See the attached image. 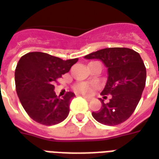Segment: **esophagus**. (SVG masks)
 <instances>
[{
    "label": "esophagus",
    "instance_id": "34e87169",
    "mask_svg": "<svg viewBox=\"0 0 159 159\" xmlns=\"http://www.w3.org/2000/svg\"><path fill=\"white\" fill-rule=\"evenodd\" d=\"M83 98H85L86 99V100H87V101H89V100H90V97H88V96H85V95H83Z\"/></svg>",
    "mask_w": 159,
    "mask_h": 159
}]
</instances>
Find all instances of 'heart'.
<instances>
[{
    "mask_svg": "<svg viewBox=\"0 0 159 159\" xmlns=\"http://www.w3.org/2000/svg\"><path fill=\"white\" fill-rule=\"evenodd\" d=\"M98 84L96 83H77L75 86V90L78 93L83 94V95H91L95 89H96Z\"/></svg>",
    "mask_w": 159,
    "mask_h": 159,
    "instance_id": "1",
    "label": "heart"
}]
</instances>
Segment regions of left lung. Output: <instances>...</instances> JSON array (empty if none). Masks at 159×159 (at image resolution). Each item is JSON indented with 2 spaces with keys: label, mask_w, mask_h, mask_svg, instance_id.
<instances>
[{
  "label": "left lung",
  "mask_w": 159,
  "mask_h": 159,
  "mask_svg": "<svg viewBox=\"0 0 159 159\" xmlns=\"http://www.w3.org/2000/svg\"><path fill=\"white\" fill-rule=\"evenodd\" d=\"M84 57L100 59L108 74L101 95H110L111 98L107 103L100 99L102 106L99 111L93 112L92 116L107 126L126 121L135 110L145 86L146 69L140 55L132 49L113 47L99 50Z\"/></svg>",
  "instance_id": "1"
}]
</instances>
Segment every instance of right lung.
I'll use <instances>...</instances> for the list:
<instances>
[{
  "label": "right lung",
  "mask_w": 159,
  "mask_h": 159,
  "mask_svg": "<svg viewBox=\"0 0 159 159\" xmlns=\"http://www.w3.org/2000/svg\"><path fill=\"white\" fill-rule=\"evenodd\" d=\"M78 58L63 60L45 52H28L20 57L15 69L16 92L25 112L33 120L52 126L67 118L72 92L59 98L54 84L70 71Z\"/></svg>",
  "instance_id": "1"
}]
</instances>
